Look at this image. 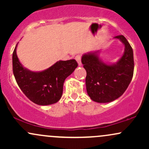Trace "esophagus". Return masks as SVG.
I'll use <instances>...</instances> for the list:
<instances>
[{
  "label": "esophagus",
  "mask_w": 149,
  "mask_h": 149,
  "mask_svg": "<svg viewBox=\"0 0 149 149\" xmlns=\"http://www.w3.org/2000/svg\"><path fill=\"white\" fill-rule=\"evenodd\" d=\"M75 59H76L77 62H78V66H81V55H80V54H78V55H76V57H75Z\"/></svg>",
  "instance_id": "obj_1"
}]
</instances>
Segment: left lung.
Segmentation results:
<instances>
[{
  "label": "left lung",
  "mask_w": 149,
  "mask_h": 149,
  "mask_svg": "<svg viewBox=\"0 0 149 149\" xmlns=\"http://www.w3.org/2000/svg\"><path fill=\"white\" fill-rule=\"evenodd\" d=\"M114 38L125 45L123 55L116 64L109 65L102 62L98 57V52L85 54L82 57V64L87 72V92L92 100L99 103L111 102L120 97L133 77L132 48L124 36Z\"/></svg>",
  "instance_id": "1"
}]
</instances>
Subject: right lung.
I'll use <instances>...</instances> for the list:
<instances>
[{"label": "right lung", "mask_w": 149, "mask_h": 149, "mask_svg": "<svg viewBox=\"0 0 149 149\" xmlns=\"http://www.w3.org/2000/svg\"><path fill=\"white\" fill-rule=\"evenodd\" d=\"M13 54V69L17 83L24 94L38 105H49L61 99L64 80L78 66L75 59L59 61L45 71L33 72L23 67L16 53Z\"/></svg>", "instance_id": "right-lung-1"}]
</instances>
